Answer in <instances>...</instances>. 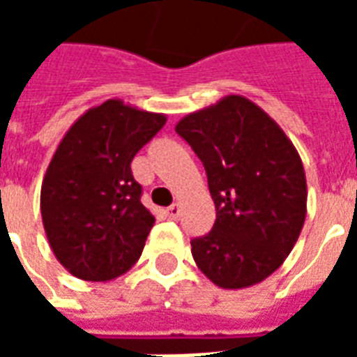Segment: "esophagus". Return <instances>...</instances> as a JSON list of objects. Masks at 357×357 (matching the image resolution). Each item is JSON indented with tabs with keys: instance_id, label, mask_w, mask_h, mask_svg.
<instances>
[{
	"instance_id": "esophagus-1",
	"label": "esophagus",
	"mask_w": 357,
	"mask_h": 357,
	"mask_svg": "<svg viewBox=\"0 0 357 357\" xmlns=\"http://www.w3.org/2000/svg\"><path fill=\"white\" fill-rule=\"evenodd\" d=\"M179 212H181L179 204H172V206H168V208H166V216L170 218V220H178Z\"/></svg>"
}]
</instances>
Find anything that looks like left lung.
Masks as SVG:
<instances>
[{"mask_svg": "<svg viewBox=\"0 0 357 357\" xmlns=\"http://www.w3.org/2000/svg\"><path fill=\"white\" fill-rule=\"evenodd\" d=\"M176 132L201 158L216 204L212 231L191 241L195 264L222 289L260 283L287 260L306 220L298 151L243 95L187 114Z\"/></svg>", "mask_w": 357, "mask_h": 357, "instance_id": "left-lung-1", "label": "left lung"}]
</instances>
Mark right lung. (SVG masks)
Segmentation results:
<instances>
[{"label": "right lung", "mask_w": 357, "mask_h": 357, "mask_svg": "<svg viewBox=\"0 0 357 357\" xmlns=\"http://www.w3.org/2000/svg\"><path fill=\"white\" fill-rule=\"evenodd\" d=\"M166 124L120 99L91 107L59 143L40 208L50 247L84 281H110L139 260L155 216L141 204L132 160Z\"/></svg>", "instance_id": "1"}]
</instances>
